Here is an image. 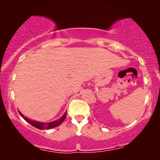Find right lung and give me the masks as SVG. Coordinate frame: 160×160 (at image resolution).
<instances>
[{"label": "right lung", "instance_id": "add662e5", "mask_svg": "<svg viewBox=\"0 0 160 160\" xmlns=\"http://www.w3.org/2000/svg\"><path fill=\"white\" fill-rule=\"evenodd\" d=\"M19 114L21 115V117H23L24 120L26 121V122H28V123H30L32 126H34V127H35L37 128H39V129H49V128H55V127H56V126H59V125L61 124L64 120H65V119L66 118V113H67V111L65 112V114L62 116L60 119L54 121V122H48V123H44V122H37V121H34V120H30V119L27 118V117H24V116L20 112H19Z\"/></svg>", "mask_w": 160, "mask_h": 160}]
</instances>
